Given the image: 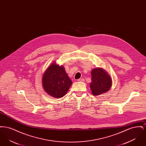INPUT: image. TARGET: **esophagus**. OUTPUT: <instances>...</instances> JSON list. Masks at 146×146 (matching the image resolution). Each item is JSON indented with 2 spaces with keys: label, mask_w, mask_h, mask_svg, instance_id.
Returning <instances> with one entry per match:
<instances>
[{
  "label": "esophagus",
  "mask_w": 146,
  "mask_h": 146,
  "mask_svg": "<svg viewBox=\"0 0 146 146\" xmlns=\"http://www.w3.org/2000/svg\"><path fill=\"white\" fill-rule=\"evenodd\" d=\"M77 81L79 82H84V79L83 78H82V79H78Z\"/></svg>",
  "instance_id": "34e87169"
}]
</instances>
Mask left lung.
<instances>
[{
	"label": "left lung",
	"mask_w": 146,
	"mask_h": 146,
	"mask_svg": "<svg viewBox=\"0 0 146 146\" xmlns=\"http://www.w3.org/2000/svg\"><path fill=\"white\" fill-rule=\"evenodd\" d=\"M91 90L94 96H98L110 90L112 81L107 72L101 67H97L91 70Z\"/></svg>",
	"instance_id": "left-lung-1"
}]
</instances>
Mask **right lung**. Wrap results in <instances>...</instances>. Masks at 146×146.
<instances>
[{
  "label": "right lung",
  "instance_id": "1",
  "mask_svg": "<svg viewBox=\"0 0 146 146\" xmlns=\"http://www.w3.org/2000/svg\"><path fill=\"white\" fill-rule=\"evenodd\" d=\"M44 90L55 98L64 96L69 90L72 82L66 72L63 65L52 63L45 71L42 77Z\"/></svg>",
  "mask_w": 146,
  "mask_h": 146
}]
</instances>
